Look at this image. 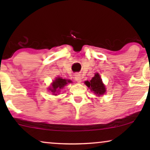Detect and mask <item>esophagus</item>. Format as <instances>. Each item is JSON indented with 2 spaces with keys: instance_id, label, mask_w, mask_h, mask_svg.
<instances>
[{
  "instance_id": "obj_1",
  "label": "esophagus",
  "mask_w": 150,
  "mask_h": 150,
  "mask_svg": "<svg viewBox=\"0 0 150 150\" xmlns=\"http://www.w3.org/2000/svg\"><path fill=\"white\" fill-rule=\"evenodd\" d=\"M74 79H75V80L78 83H81V74H79V73H76V74H75V75H74Z\"/></svg>"
}]
</instances>
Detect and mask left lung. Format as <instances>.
Returning <instances> with one entry per match:
<instances>
[{
  "instance_id": "left-lung-1",
  "label": "left lung",
  "mask_w": 150,
  "mask_h": 150,
  "mask_svg": "<svg viewBox=\"0 0 150 150\" xmlns=\"http://www.w3.org/2000/svg\"><path fill=\"white\" fill-rule=\"evenodd\" d=\"M85 83L91 89V91H93V93L98 96L104 95L105 93V85L102 83L101 78L98 73L95 74V76L92 78L91 81H85Z\"/></svg>"
}]
</instances>
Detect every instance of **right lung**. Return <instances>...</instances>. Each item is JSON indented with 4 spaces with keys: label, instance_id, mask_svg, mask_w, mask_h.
Returning <instances> with one entry per match:
<instances>
[{
    "label": "right lung",
    "instance_id": "right-lung-1",
    "mask_svg": "<svg viewBox=\"0 0 150 150\" xmlns=\"http://www.w3.org/2000/svg\"><path fill=\"white\" fill-rule=\"evenodd\" d=\"M71 81L70 80H66L61 79V78H57L51 84V87H49V91H50L53 93V95L57 96V93L62 89L67 83H71Z\"/></svg>",
    "mask_w": 150,
    "mask_h": 150
}]
</instances>
